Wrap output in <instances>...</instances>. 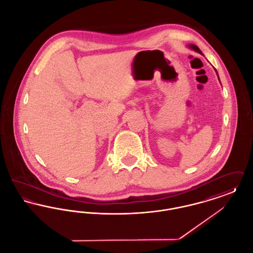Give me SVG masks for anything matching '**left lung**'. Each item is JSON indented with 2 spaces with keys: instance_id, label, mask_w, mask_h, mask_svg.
Listing matches in <instances>:
<instances>
[{
  "instance_id": "8db88e82",
  "label": "left lung",
  "mask_w": 253,
  "mask_h": 253,
  "mask_svg": "<svg viewBox=\"0 0 253 253\" xmlns=\"http://www.w3.org/2000/svg\"><path fill=\"white\" fill-rule=\"evenodd\" d=\"M190 47L191 48H193L194 51H196V52H198V53H200V54H202V52H201V50L200 49L198 48L196 45H193V44H192V45H190ZM215 71H216V69H215ZM217 73V71H216ZM217 76H218V74H217ZM219 78V77H218ZM220 81V80H219Z\"/></svg>"
}]
</instances>
